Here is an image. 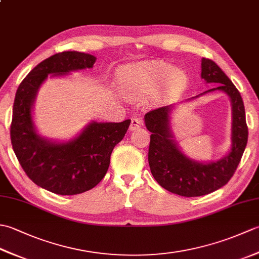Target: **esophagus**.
Returning <instances> with one entry per match:
<instances>
[{
    "instance_id": "1",
    "label": "esophagus",
    "mask_w": 259,
    "mask_h": 259,
    "mask_svg": "<svg viewBox=\"0 0 259 259\" xmlns=\"http://www.w3.org/2000/svg\"><path fill=\"white\" fill-rule=\"evenodd\" d=\"M144 124V121L140 118H133L131 119V123H130V130L134 131L136 129H138L139 126Z\"/></svg>"
}]
</instances>
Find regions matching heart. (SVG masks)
Instances as JSON below:
<instances>
[{"instance_id": "obj_1", "label": "heart", "mask_w": 259, "mask_h": 259, "mask_svg": "<svg viewBox=\"0 0 259 259\" xmlns=\"http://www.w3.org/2000/svg\"><path fill=\"white\" fill-rule=\"evenodd\" d=\"M187 81L184 71L163 61H145L120 70L119 83L126 96L144 98L163 83L167 91L181 89Z\"/></svg>"}]
</instances>
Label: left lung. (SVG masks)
<instances>
[{
	"label": "left lung",
	"mask_w": 259,
	"mask_h": 259,
	"mask_svg": "<svg viewBox=\"0 0 259 259\" xmlns=\"http://www.w3.org/2000/svg\"><path fill=\"white\" fill-rule=\"evenodd\" d=\"M201 78L207 83H219L203 93L224 91L232 101V149L221 160L201 163L181 152L169 128L172 106L151 110L145 115L146 126L151 133L148 161L153 178L162 188L184 197L208 195L226 185L237 169L248 140L245 107L237 88L210 59L201 60Z\"/></svg>",
	"instance_id": "obj_1"
}]
</instances>
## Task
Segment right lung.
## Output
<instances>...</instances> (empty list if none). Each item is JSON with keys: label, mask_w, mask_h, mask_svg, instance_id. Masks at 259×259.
<instances>
[{"label": "right lung", "mask_w": 259, "mask_h": 259, "mask_svg": "<svg viewBox=\"0 0 259 259\" xmlns=\"http://www.w3.org/2000/svg\"><path fill=\"white\" fill-rule=\"evenodd\" d=\"M96 60L91 54L76 51L57 53L32 69L16 90L10 130L14 153L27 177L54 194L78 195L100 183L108 171L113 148L130 125V120L118 123L92 121L68 142H53L37 135L32 107L48 75L90 69Z\"/></svg>", "instance_id": "1"}]
</instances>
